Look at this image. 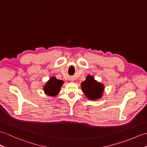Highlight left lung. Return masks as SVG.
I'll use <instances>...</instances> for the list:
<instances>
[{
	"label": "left lung",
	"instance_id": "obj_1",
	"mask_svg": "<svg viewBox=\"0 0 147 147\" xmlns=\"http://www.w3.org/2000/svg\"><path fill=\"white\" fill-rule=\"evenodd\" d=\"M82 90L85 96L90 100L100 98L104 91V85L98 82L92 76L88 75L85 81L81 84Z\"/></svg>",
	"mask_w": 147,
	"mask_h": 147
}]
</instances>
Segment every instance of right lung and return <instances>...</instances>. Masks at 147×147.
<instances>
[{
	"label": "right lung",
	"instance_id": "right-lung-1",
	"mask_svg": "<svg viewBox=\"0 0 147 147\" xmlns=\"http://www.w3.org/2000/svg\"><path fill=\"white\" fill-rule=\"evenodd\" d=\"M63 81L57 79L55 77H52L44 87V90L46 95L55 96L59 94Z\"/></svg>",
	"mask_w": 147,
	"mask_h": 147
}]
</instances>
